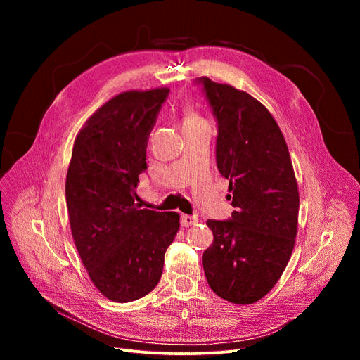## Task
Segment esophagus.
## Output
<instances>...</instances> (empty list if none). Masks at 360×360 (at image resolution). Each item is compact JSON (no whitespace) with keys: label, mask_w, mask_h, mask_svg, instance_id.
<instances>
[{"label":"esophagus","mask_w":360,"mask_h":360,"mask_svg":"<svg viewBox=\"0 0 360 360\" xmlns=\"http://www.w3.org/2000/svg\"><path fill=\"white\" fill-rule=\"evenodd\" d=\"M197 223H198V219L195 216H190V214L181 216V224L184 226V228H190V226L197 224Z\"/></svg>","instance_id":"34e87169"}]
</instances>
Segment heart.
Masks as SVG:
<instances>
[{"mask_svg": "<svg viewBox=\"0 0 360 360\" xmlns=\"http://www.w3.org/2000/svg\"><path fill=\"white\" fill-rule=\"evenodd\" d=\"M195 122H201V120L195 115V113H188L184 124H195Z\"/></svg>", "mask_w": 360, "mask_h": 360, "instance_id": "obj_1", "label": "heart"}]
</instances>
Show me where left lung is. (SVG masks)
<instances>
[{
	"label": "left lung",
	"mask_w": 360,
	"mask_h": 360,
	"mask_svg": "<svg viewBox=\"0 0 360 360\" xmlns=\"http://www.w3.org/2000/svg\"><path fill=\"white\" fill-rule=\"evenodd\" d=\"M195 84L217 122V169L229 179L235 207L228 220H207L214 239L202 254V267L217 296L250 305L274 288L295 247L299 191L293 166L266 106L207 77Z\"/></svg>",
	"instance_id": "left-lung-1"
}]
</instances>
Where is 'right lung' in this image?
I'll list each match as a JSON object with an SVG mask.
<instances>
[{
	"label": "right lung",
	"mask_w": 360,
	"mask_h": 360,
	"mask_svg": "<svg viewBox=\"0 0 360 360\" xmlns=\"http://www.w3.org/2000/svg\"><path fill=\"white\" fill-rule=\"evenodd\" d=\"M169 89L125 91L87 120L74 141L65 181L71 233L99 292L131 302L153 290L179 214L134 202L146 148Z\"/></svg>",
	"instance_id": "obj_1"
}]
</instances>
